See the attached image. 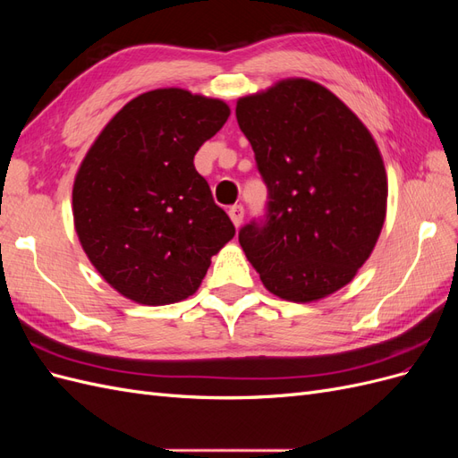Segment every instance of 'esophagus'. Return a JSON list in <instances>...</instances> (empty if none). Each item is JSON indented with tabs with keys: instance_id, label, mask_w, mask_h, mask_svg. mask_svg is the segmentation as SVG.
<instances>
[{
	"instance_id": "obj_1",
	"label": "esophagus",
	"mask_w": 458,
	"mask_h": 458,
	"mask_svg": "<svg viewBox=\"0 0 458 458\" xmlns=\"http://www.w3.org/2000/svg\"><path fill=\"white\" fill-rule=\"evenodd\" d=\"M229 217H231V221L234 224V227H241L242 219H244V208L241 204L231 206L229 208Z\"/></svg>"
}]
</instances>
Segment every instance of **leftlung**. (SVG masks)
Instances as JSON below:
<instances>
[{
	"label": "left lung",
	"instance_id": "obj_1",
	"mask_svg": "<svg viewBox=\"0 0 458 458\" xmlns=\"http://www.w3.org/2000/svg\"><path fill=\"white\" fill-rule=\"evenodd\" d=\"M237 122L269 195L266 217L239 231L246 258L283 300L336 293L369 259L386 219V168L370 131L306 78L241 97Z\"/></svg>",
	"mask_w": 458,
	"mask_h": 458
}]
</instances>
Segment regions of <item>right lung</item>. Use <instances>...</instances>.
Listing matches in <instances>:
<instances>
[{"label":"right lung","instance_id":"add662e5","mask_svg":"<svg viewBox=\"0 0 458 458\" xmlns=\"http://www.w3.org/2000/svg\"><path fill=\"white\" fill-rule=\"evenodd\" d=\"M231 114L204 95L164 88L114 114L81 160L74 227L93 267L116 293L145 306L199 290L234 225L195 170V155Z\"/></svg>","mask_w":458,"mask_h":458}]
</instances>
